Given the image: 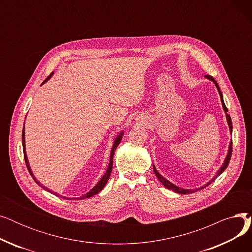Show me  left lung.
<instances>
[{
	"label": "left lung",
	"mask_w": 252,
	"mask_h": 252,
	"mask_svg": "<svg viewBox=\"0 0 252 252\" xmlns=\"http://www.w3.org/2000/svg\"><path fill=\"white\" fill-rule=\"evenodd\" d=\"M205 77L206 78H208L209 81H211L213 82L215 85H216V87H217V89H218V91H219V94H220V101H221V105H222V108H223V111H224V113H226V118H227V122H228V125H229V128H230V133L232 134V128H233V126H232V121H231V116L228 114V108L226 107V105H224V102H223V98H222V94H221V92H220V87H219V85H218V83L216 82V79L213 77V76H210V75H205ZM231 156H232V141L230 142V145H229V150H228V154H227V156H226V158H224V161H223V163H222V165L220 166V168L218 170V173H217V176L216 177H214L213 179H211L209 182H207L204 186H202V187H200V188H198V189H196V190H193V189H184V188H181V187H178V186H176V185H174L173 183H170L168 180H166L165 178H163L159 173H158L157 171V169L155 168V166L153 165V169H154V173H155V175H156V177H157V179L159 180L163 185H164V187L165 188H167V189H169V190H173V191H175V192H177V193H180V194H191V193H193V192H195V191H197V190H201V189H203V188H205L206 186H208L209 184H211L213 183L216 179H217V177L218 176H220L222 171L226 169L227 167H228V165H229V162H230V159H231Z\"/></svg>",
	"instance_id": "8db88e82"
}]
</instances>
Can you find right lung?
Masks as SVG:
<instances>
[{"instance_id": "right-lung-1", "label": "right lung", "mask_w": 252, "mask_h": 252, "mask_svg": "<svg viewBox=\"0 0 252 252\" xmlns=\"http://www.w3.org/2000/svg\"><path fill=\"white\" fill-rule=\"evenodd\" d=\"M53 73H54V72H52V73H51V74H50V75L45 79V81L43 82V84H42V85H44L46 82H48V81H49V79L51 78V76L53 75ZM123 136H124V130H122L121 133H119V134L116 136V138H115V140H114L113 146H112V148H111L109 164H108V167H107V170H106L105 175L100 179V181L97 183V185H96V186H95L94 188H92L88 193L84 194L83 196H81V197H77V198H76L77 200H82V199H84V198H89V197H92V196H94V195L98 194V193H99V192H100V191L105 187V185L107 184V182H108V180H109V177H110V175H111V171H112V165H113V155H114L115 149L117 148V146L119 145V143L122 142ZM22 147H23V154H24V160H25V163H26V167H28V169H29V171H30L31 176L32 177V179L34 180V182L38 185V186H41L43 189H45V190H46V191H48V192H51V190L47 189L45 186H42V184L39 183V182L35 179V177H34V176H33V174H32V168H31L30 163H29L28 155H26V150H25V129H24V126H23V129H22ZM56 195H57V193H56ZM58 196H59V195H58ZM73 199H75V198H73Z\"/></svg>"}]
</instances>
